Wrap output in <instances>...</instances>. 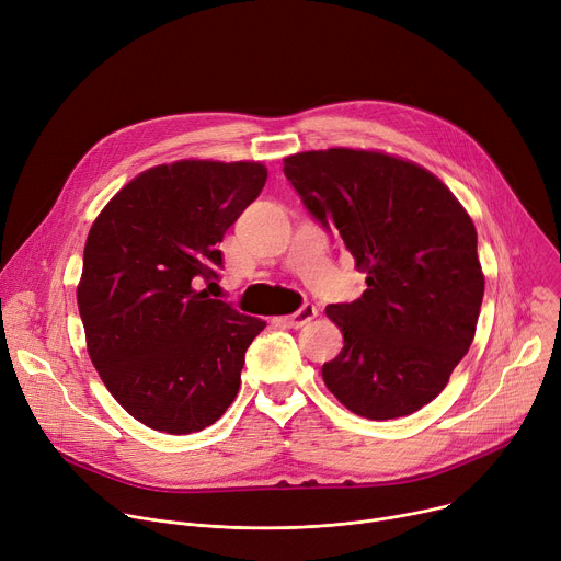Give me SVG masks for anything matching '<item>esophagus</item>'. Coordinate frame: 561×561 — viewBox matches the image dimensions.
<instances>
[{"label":"esophagus","mask_w":561,"mask_h":561,"mask_svg":"<svg viewBox=\"0 0 561 561\" xmlns=\"http://www.w3.org/2000/svg\"><path fill=\"white\" fill-rule=\"evenodd\" d=\"M316 316H318V309L313 307V304H304V307L297 309L293 316L284 318V324L290 327V329H299L304 324H309Z\"/></svg>","instance_id":"34e87169"}]
</instances>
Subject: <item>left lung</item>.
Masks as SVG:
<instances>
[{
	"mask_svg": "<svg viewBox=\"0 0 561 561\" xmlns=\"http://www.w3.org/2000/svg\"><path fill=\"white\" fill-rule=\"evenodd\" d=\"M284 176L367 273L358 299L327 307L344 346L324 385L371 421L419 412L474 340L485 282L470 215L434 174L380 151H304Z\"/></svg>",
	"mask_w": 561,
	"mask_h": 561,
	"instance_id": "8db88e82",
	"label": "left lung"
}]
</instances>
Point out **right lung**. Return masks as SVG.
I'll list each match as a JSON object with an SVG mask.
<instances>
[{"instance_id":"right-lung-1","label":"right lung","mask_w":561,"mask_h":561,"mask_svg":"<svg viewBox=\"0 0 561 561\" xmlns=\"http://www.w3.org/2000/svg\"><path fill=\"white\" fill-rule=\"evenodd\" d=\"M262 163L179 161L129 181L93 221L78 309L95 371L142 425L192 434L232 404L266 322L196 290L266 183Z\"/></svg>"}]
</instances>
